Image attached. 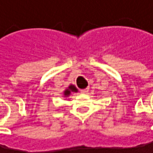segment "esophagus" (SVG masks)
Masks as SVG:
<instances>
[{
	"label": "esophagus",
	"mask_w": 153,
	"mask_h": 153,
	"mask_svg": "<svg viewBox=\"0 0 153 153\" xmlns=\"http://www.w3.org/2000/svg\"><path fill=\"white\" fill-rule=\"evenodd\" d=\"M88 91V88H85V89H81V90H80V92H81V93H83V94L87 93Z\"/></svg>",
	"instance_id": "1"
}]
</instances>
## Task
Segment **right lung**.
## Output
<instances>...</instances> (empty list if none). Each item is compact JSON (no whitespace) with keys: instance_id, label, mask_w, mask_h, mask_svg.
Masks as SVG:
<instances>
[{"instance_id":"add662e5","label":"right lung","mask_w":153,"mask_h":153,"mask_svg":"<svg viewBox=\"0 0 153 153\" xmlns=\"http://www.w3.org/2000/svg\"><path fill=\"white\" fill-rule=\"evenodd\" d=\"M76 91H77V89L76 88V87L71 85V86L68 87V88L66 90H65L64 93H65V96H69L71 92H76Z\"/></svg>"}]
</instances>
